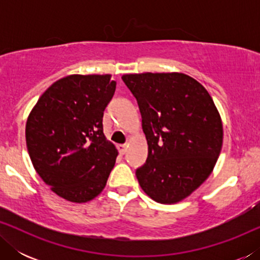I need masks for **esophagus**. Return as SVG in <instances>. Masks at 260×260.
Segmentation results:
<instances>
[{"instance_id":"obj_1","label":"esophagus","mask_w":260,"mask_h":260,"mask_svg":"<svg viewBox=\"0 0 260 260\" xmlns=\"http://www.w3.org/2000/svg\"><path fill=\"white\" fill-rule=\"evenodd\" d=\"M117 148H118L119 154L124 155V154H125L126 149H127V145H126V144H118V145H117Z\"/></svg>"}]
</instances>
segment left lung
<instances>
[{"label": "left lung", "mask_w": 260, "mask_h": 260, "mask_svg": "<svg viewBox=\"0 0 260 260\" xmlns=\"http://www.w3.org/2000/svg\"><path fill=\"white\" fill-rule=\"evenodd\" d=\"M136 98L148 158L136 170L144 193L176 204L211 175L222 147V123L207 90L183 73L124 74Z\"/></svg>", "instance_id": "8db88e82"}]
</instances>
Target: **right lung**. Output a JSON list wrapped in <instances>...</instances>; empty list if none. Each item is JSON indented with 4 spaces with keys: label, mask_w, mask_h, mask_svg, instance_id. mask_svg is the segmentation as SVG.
<instances>
[{
    "label": "right lung",
    "mask_w": 260,
    "mask_h": 260,
    "mask_svg": "<svg viewBox=\"0 0 260 260\" xmlns=\"http://www.w3.org/2000/svg\"><path fill=\"white\" fill-rule=\"evenodd\" d=\"M116 91L110 74H72L46 90L28 116L26 143L35 170L60 198L87 202L104 189L118 151L103 133Z\"/></svg>",
    "instance_id": "1"
}]
</instances>
